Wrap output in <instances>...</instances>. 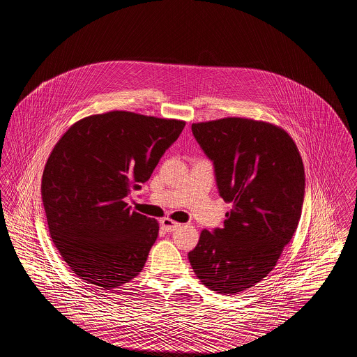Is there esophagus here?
<instances>
[{"label":"esophagus","instance_id":"obj_1","mask_svg":"<svg viewBox=\"0 0 357 357\" xmlns=\"http://www.w3.org/2000/svg\"><path fill=\"white\" fill-rule=\"evenodd\" d=\"M160 225H162V229H163L165 231H167V233H172V231H175V230H178V229L181 227V223L174 222L172 220H170V218L162 220Z\"/></svg>","mask_w":357,"mask_h":357}]
</instances>
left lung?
<instances>
[{
    "mask_svg": "<svg viewBox=\"0 0 357 357\" xmlns=\"http://www.w3.org/2000/svg\"><path fill=\"white\" fill-rule=\"evenodd\" d=\"M191 131L231 210L222 227L201 233L188 261L207 288L237 294L272 272L297 229L303 159L291 137L265 121L226 118L192 124Z\"/></svg>",
    "mask_w": 357,
    "mask_h": 357,
    "instance_id": "left-lung-1",
    "label": "left lung"
}]
</instances>
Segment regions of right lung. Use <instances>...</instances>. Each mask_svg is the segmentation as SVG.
Returning <instances> with one entry per match:
<instances>
[{
  "label": "right lung",
  "instance_id": "1",
  "mask_svg": "<svg viewBox=\"0 0 357 357\" xmlns=\"http://www.w3.org/2000/svg\"><path fill=\"white\" fill-rule=\"evenodd\" d=\"M185 121L112 111L75 123L41 183L52 241L72 272L112 290L142 272L159 225L126 198L150 179Z\"/></svg>",
  "mask_w": 357,
  "mask_h": 357
}]
</instances>
